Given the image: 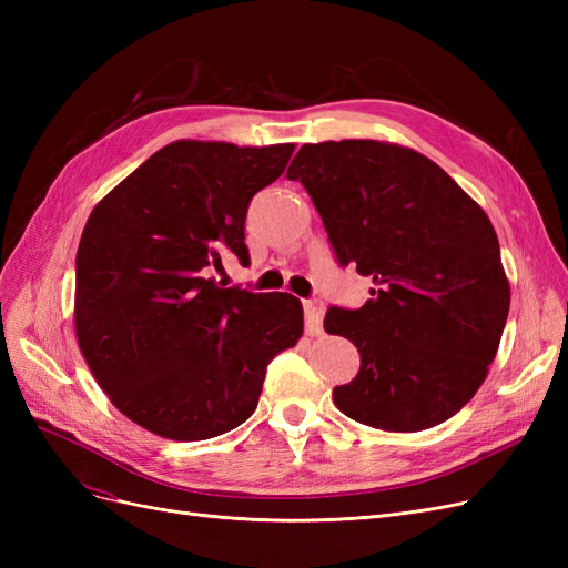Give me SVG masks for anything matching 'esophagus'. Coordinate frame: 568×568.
<instances>
[{"instance_id": "obj_1", "label": "esophagus", "mask_w": 568, "mask_h": 568, "mask_svg": "<svg viewBox=\"0 0 568 568\" xmlns=\"http://www.w3.org/2000/svg\"><path fill=\"white\" fill-rule=\"evenodd\" d=\"M303 313H305V332L311 336H320L324 305L320 301H303Z\"/></svg>"}]
</instances>
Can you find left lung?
Listing matches in <instances>:
<instances>
[{"label":"left lung","instance_id":"8db88e82","mask_svg":"<svg viewBox=\"0 0 568 568\" xmlns=\"http://www.w3.org/2000/svg\"><path fill=\"white\" fill-rule=\"evenodd\" d=\"M286 178L311 194L338 263L374 284L363 307L324 317L359 353L336 407L400 434L450 419L486 382L509 313L484 209L432 159L388 142L303 144Z\"/></svg>","mask_w":568,"mask_h":568}]
</instances>
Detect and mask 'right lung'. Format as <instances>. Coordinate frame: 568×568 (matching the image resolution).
Listing matches in <instances>:
<instances>
[{"instance_id":"right-lung-1","label":"right lung","mask_w":568,"mask_h":568,"mask_svg":"<svg viewBox=\"0 0 568 568\" xmlns=\"http://www.w3.org/2000/svg\"><path fill=\"white\" fill-rule=\"evenodd\" d=\"M291 153L180 140L94 205L75 255V334L97 384L146 432H232L253 415L270 359L298 343L296 296L211 277L227 251L248 263V203Z\"/></svg>"}]
</instances>
